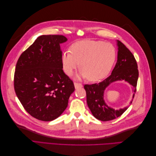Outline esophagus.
Wrapping results in <instances>:
<instances>
[{"mask_svg":"<svg viewBox=\"0 0 156 156\" xmlns=\"http://www.w3.org/2000/svg\"><path fill=\"white\" fill-rule=\"evenodd\" d=\"M74 85H75V89H77L79 88H81L83 87V85L81 83H74Z\"/></svg>","mask_w":156,"mask_h":156,"instance_id":"34e87169","label":"esophagus"}]
</instances>
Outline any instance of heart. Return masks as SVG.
<instances>
[{"instance_id": "1", "label": "heart", "mask_w": 156, "mask_h": 156, "mask_svg": "<svg viewBox=\"0 0 156 156\" xmlns=\"http://www.w3.org/2000/svg\"><path fill=\"white\" fill-rule=\"evenodd\" d=\"M116 58L115 47L101 41H81L64 51L61 57L62 69L68 76H72L79 67V77L88 78L90 81H97L105 77L111 72Z\"/></svg>"}]
</instances>
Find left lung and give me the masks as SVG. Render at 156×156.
<instances>
[{
    "label": "left lung",
    "mask_w": 156,
    "mask_h": 156,
    "mask_svg": "<svg viewBox=\"0 0 156 156\" xmlns=\"http://www.w3.org/2000/svg\"><path fill=\"white\" fill-rule=\"evenodd\" d=\"M118 59L111 74L103 81L84 86L87 93V105L93 116L101 121L106 122L114 120L121 116L127 107L115 110L108 107L103 100L105 88L116 81L125 80L133 86V96L136 92L139 77L137 63L131 52L121 41H117Z\"/></svg>",
    "instance_id": "1"
}]
</instances>
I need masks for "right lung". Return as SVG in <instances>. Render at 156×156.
Instances as JSON below:
<instances>
[{"instance_id": "right-lung-1", "label": "right lung", "mask_w": 156, "mask_h": 156, "mask_svg": "<svg viewBox=\"0 0 156 156\" xmlns=\"http://www.w3.org/2000/svg\"><path fill=\"white\" fill-rule=\"evenodd\" d=\"M67 40L62 35L40 36L17 60L16 94L26 111L37 120L49 122L58 118L75 90L61 62L60 44Z\"/></svg>"}]
</instances>
